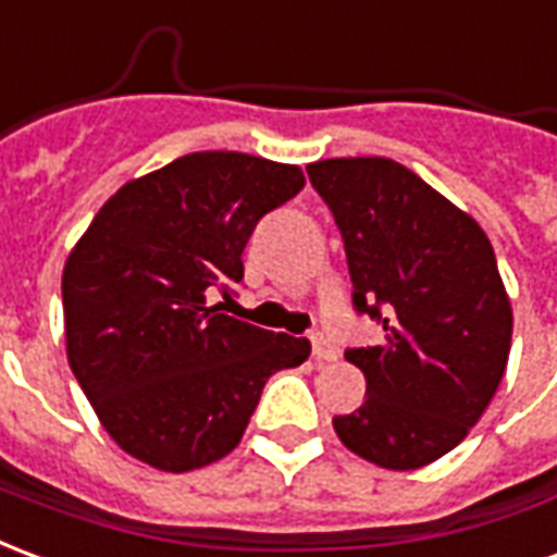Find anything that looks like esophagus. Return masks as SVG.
I'll use <instances>...</instances> for the list:
<instances>
[{
  "instance_id": "obj_1",
  "label": "esophagus",
  "mask_w": 557,
  "mask_h": 557,
  "mask_svg": "<svg viewBox=\"0 0 557 557\" xmlns=\"http://www.w3.org/2000/svg\"><path fill=\"white\" fill-rule=\"evenodd\" d=\"M311 352H314V359H318V362H335V359H338V350H335V347H332L320 332L311 335Z\"/></svg>"
}]
</instances>
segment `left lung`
Here are the masks:
<instances>
[{
    "label": "left lung",
    "instance_id": "obj_1",
    "mask_svg": "<svg viewBox=\"0 0 557 557\" xmlns=\"http://www.w3.org/2000/svg\"><path fill=\"white\" fill-rule=\"evenodd\" d=\"M308 177L344 237L352 306L385 332L344 356L368 395L332 428L373 466L421 469L469 436L505 376L513 308L493 243L395 160H320Z\"/></svg>",
    "mask_w": 557,
    "mask_h": 557
}]
</instances>
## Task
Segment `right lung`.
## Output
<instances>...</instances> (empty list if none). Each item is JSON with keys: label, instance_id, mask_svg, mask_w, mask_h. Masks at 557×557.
<instances>
[{"label": "right lung", "instance_id": "add662e5", "mask_svg": "<svg viewBox=\"0 0 557 557\" xmlns=\"http://www.w3.org/2000/svg\"><path fill=\"white\" fill-rule=\"evenodd\" d=\"M306 186L299 165L198 150L133 177L62 273L64 344L100 424L129 457L193 472L237 448L263 383L311 344L222 314L263 213Z\"/></svg>", "mask_w": 557, "mask_h": 557}]
</instances>
